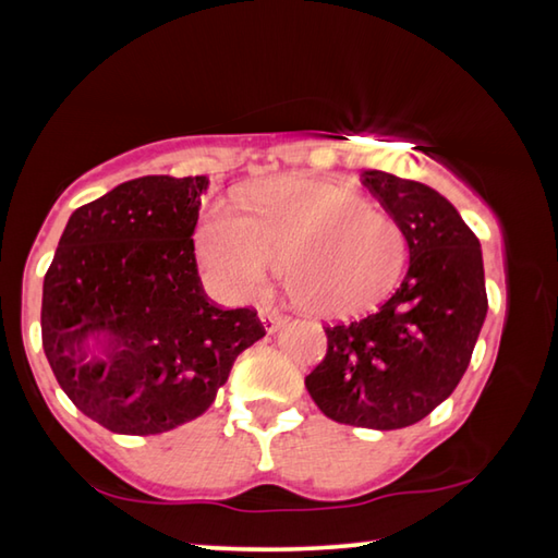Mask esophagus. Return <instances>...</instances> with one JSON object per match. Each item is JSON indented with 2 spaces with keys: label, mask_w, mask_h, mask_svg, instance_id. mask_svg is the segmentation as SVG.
<instances>
[{
  "label": "esophagus",
  "mask_w": 558,
  "mask_h": 558,
  "mask_svg": "<svg viewBox=\"0 0 558 558\" xmlns=\"http://www.w3.org/2000/svg\"><path fill=\"white\" fill-rule=\"evenodd\" d=\"M258 319H260V325H263V329H266L268 335L276 332V329L282 325V315L276 313V310H260Z\"/></svg>",
  "instance_id": "esophagus-1"
}]
</instances>
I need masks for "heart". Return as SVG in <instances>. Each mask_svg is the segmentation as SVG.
<instances>
[{"label":"heart","instance_id":"heart-1","mask_svg":"<svg viewBox=\"0 0 558 558\" xmlns=\"http://www.w3.org/2000/svg\"><path fill=\"white\" fill-rule=\"evenodd\" d=\"M196 258L214 292L263 298L282 263L286 288L307 313H372L396 288L405 239L354 189L317 177H278L253 189L241 216L214 209L196 229Z\"/></svg>","mask_w":558,"mask_h":558}]
</instances>
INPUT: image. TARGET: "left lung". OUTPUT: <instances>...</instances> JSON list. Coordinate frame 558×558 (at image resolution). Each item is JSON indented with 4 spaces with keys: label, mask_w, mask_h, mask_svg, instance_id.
Instances as JSON below:
<instances>
[{
    "label": "left lung",
    "mask_w": 558,
    "mask_h": 558,
    "mask_svg": "<svg viewBox=\"0 0 558 558\" xmlns=\"http://www.w3.org/2000/svg\"><path fill=\"white\" fill-rule=\"evenodd\" d=\"M364 184L393 216L409 270L379 313L327 327V356L305 386L327 418L396 430L456 391L487 317L477 235L428 184L364 169Z\"/></svg>",
    "instance_id": "1"
}]
</instances>
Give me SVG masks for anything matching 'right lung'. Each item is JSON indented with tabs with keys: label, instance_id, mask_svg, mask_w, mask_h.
<instances>
[{
	"label": "right lung",
	"instance_id": "right-lung-1",
	"mask_svg": "<svg viewBox=\"0 0 558 558\" xmlns=\"http://www.w3.org/2000/svg\"><path fill=\"white\" fill-rule=\"evenodd\" d=\"M206 177L130 179L71 214L44 278L41 342L75 409L157 436L214 403L266 335L248 307L206 300L194 229Z\"/></svg>",
	"mask_w": 558,
	"mask_h": 558
}]
</instances>
